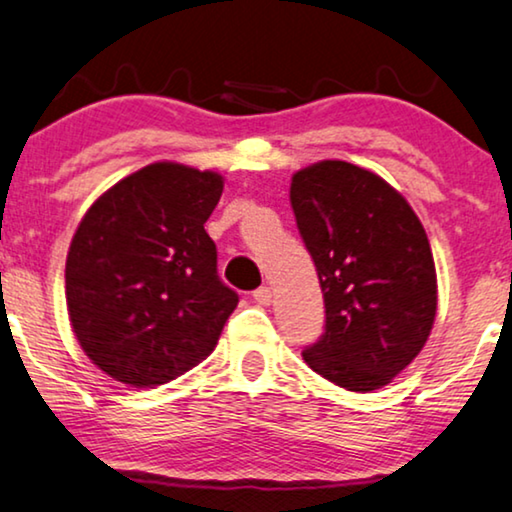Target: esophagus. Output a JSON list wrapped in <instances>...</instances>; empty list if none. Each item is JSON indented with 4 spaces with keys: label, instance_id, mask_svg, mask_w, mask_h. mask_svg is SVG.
Masks as SVG:
<instances>
[{
    "label": "esophagus",
    "instance_id": "obj_1",
    "mask_svg": "<svg viewBox=\"0 0 512 512\" xmlns=\"http://www.w3.org/2000/svg\"><path fill=\"white\" fill-rule=\"evenodd\" d=\"M258 305H270L272 303V289L270 286H258V289L251 293Z\"/></svg>",
    "mask_w": 512,
    "mask_h": 512
}]
</instances>
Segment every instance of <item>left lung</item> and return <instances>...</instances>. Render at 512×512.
Masks as SVG:
<instances>
[{
    "instance_id": "obj_1",
    "label": "left lung",
    "mask_w": 512,
    "mask_h": 512,
    "mask_svg": "<svg viewBox=\"0 0 512 512\" xmlns=\"http://www.w3.org/2000/svg\"><path fill=\"white\" fill-rule=\"evenodd\" d=\"M291 207L326 307L305 363L342 389L384 387L422 352L436 319L422 223L387 181L345 160L293 174Z\"/></svg>"
}]
</instances>
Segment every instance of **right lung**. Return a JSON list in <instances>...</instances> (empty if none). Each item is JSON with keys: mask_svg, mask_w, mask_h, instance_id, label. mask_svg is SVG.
<instances>
[{"mask_svg": "<svg viewBox=\"0 0 512 512\" xmlns=\"http://www.w3.org/2000/svg\"><path fill=\"white\" fill-rule=\"evenodd\" d=\"M223 179L153 163L109 188L67 254L69 321L88 359L130 387L184 375L216 347L240 296L205 223Z\"/></svg>", "mask_w": 512, "mask_h": 512, "instance_id": "right-lung-1", "label": "right lung"}]
</instances>
